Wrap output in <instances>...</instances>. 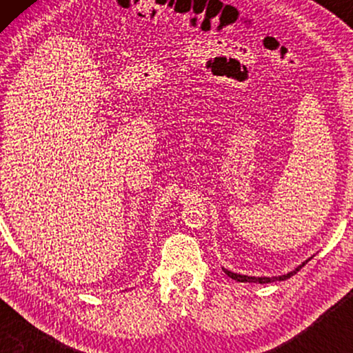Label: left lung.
<instances>
[{
	"mask_svg": "<svg viewBox=\"0 0 353 353\" xmlns=\"http://www.w3.org/2000/svg\"><path fill=\"white\" fill-rule=\"evenodd\" d=\"M308 262V260H307ZM305 262V263H307ZM305 263H302L301 267H297L296 270H294V272H291V273H288V274H283V276H279V278H255V276H245V274H236V273H231V272H228V270H225V273L228 274L230 278H233V279H236V281H239V283H260V284H265V283H273V281H284V279H288V278H291L292 274H296L299 270H301L303 265Z\"/></svg>",
	"mask_w": 353,
	"mask_h": 353,
	"instance_id": "obj_1",
	"label": "left lung"
}]
</instances>
